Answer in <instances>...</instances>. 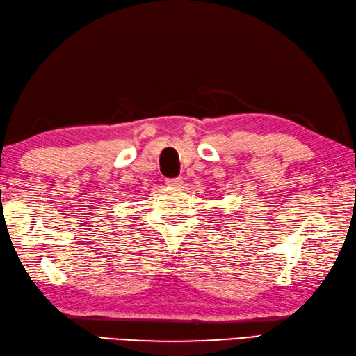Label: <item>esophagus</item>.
<instances>
[{"mask_svg":"<svg viewBox=\"0 0 356 356\" xmlns=\"http://www.w3.org/2000/svg\"><path fill=\"white\" fill-rule=\"evenodd\" d=\"M184 184L182 177H174V179H166V185L170 186H180Z\"/></svg>","mask_w":356,"mask_h":356,"instance_id":"esophagus-1","label":"esophagus"}]
</instances>
